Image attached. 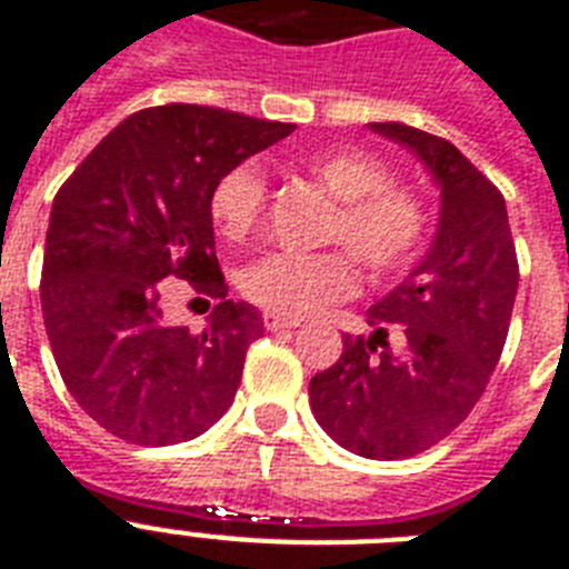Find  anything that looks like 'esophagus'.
Masks as SVG:
<instances>
[{
  "instance_id": "1",
  "label": "esophagus",
  "mask_w": 569,
  "mask_h": 569,
  "mask_svg": "<svg viewBox=\"0 0 569 569\" xmlns=\"http://www.w3.org/2000/svg\"><path fill=\"white\" fill-rule=\"evenodd\" d=\"M264 328H267V331H288V328H299V319L281 317V313L267 311L264 313Z\"/></svg>"
}]
</instances>
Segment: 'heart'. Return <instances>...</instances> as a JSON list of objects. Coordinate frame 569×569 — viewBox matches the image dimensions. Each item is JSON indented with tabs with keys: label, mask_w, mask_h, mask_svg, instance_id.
<instances>
[{
	"label": "heart",
	"mask_w": 569,
	"mask_h": 569,
	"mask_svg": "<svg viewBox=\"0 0 569 569\" xmlns=\"http://www.w3.org/2000/svg\"><path fill=\"white\" fill-rule=\"evenodd\" d=\"M302 168L337 197L326 241L346 243L372 276H392L419 256L427 234V206L407 186L389 182V168L360 148L313 150ZM267 180L252 162L229 168L209 194L211 223L229 243H243L261 223ZM358 281L349 252L317 256L270 252L241 273V293L281 317H305L351 293Z\"/></svg>",
	"instance_id": "heart-1"
}]
</instances>
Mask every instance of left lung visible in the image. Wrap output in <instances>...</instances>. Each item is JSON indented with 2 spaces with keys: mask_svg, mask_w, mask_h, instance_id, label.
I'll return each mask as SVG.
<instances>
[{
  "mask_svg": "<svg viewBox=\"0 0 569 569\" xmlns=\"http://www.w3.org/2000/svg\"><path fill=\"white\" fill-rule=\"evenodd\" d=\"M372 130L425 162L442 191L439 229L419 267L366 311L372 335L342 337L308 396L337 445L389 462L442 442L482 398L509 335L518 256L503 194L448 139L398 121Z\"/></svg>",
  "mask_w": 569,
  "mask_h": 569,
  "instance_id": "left-lung-1",
  "label": "left lung"
}]
</instances>
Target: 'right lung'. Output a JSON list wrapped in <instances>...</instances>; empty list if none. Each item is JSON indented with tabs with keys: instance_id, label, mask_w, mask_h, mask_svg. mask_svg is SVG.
I'll use <instances>...</instances> for the list:
<instances>
[{
	"instance_id": "right-lung-1",
	"label": "right lung",
	"mask_w": 569,
	"mask_h": 569,
	"mask_svg": "<svg viewBox=\"0 0 569 569\" xmlns=\"http://www.w3.org/2000/svg\"><path fill=\"white\" fill-rule=\"evenodd\" d=\"M296 124L200 104L127 116L51 203L40 302L60 378L89 419L133 445H177L232 407L261 313L227 299L214 182ZM219 302L203 336L164 319V281Z\"/></svg>"
}]
</instances>
